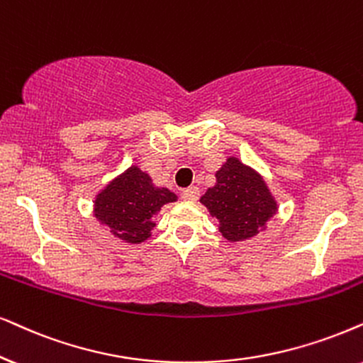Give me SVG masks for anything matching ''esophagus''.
Here are the masks:
<instances>
[{
    "label": "esophagus",
    "mask_w": 363,
    "mask_h": 363,
    "mask_svg": "<svg viewBox=\"0 0 363 363\" xmlns=\"http://www.w3.org/2000/svg\"><path fill=\"white\" fill-rule=\"evenodd\" d=\"M182 199L194 203V201L199 199V189L197 187H187V189L182 191Z\"/></svg>",
    "instance_id": "obj_1"
}]
</instances>
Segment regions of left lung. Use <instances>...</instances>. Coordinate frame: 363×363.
<instances>
[{
	"instance_id": "8db88e82",
	"label": "left lung",
	"mask_w": 363,
	"mask_h": 363,
	"mask_svg": "<svg viewBox=\"0 0 363 363\" xmlns=\"http://www.w3.org/2000/svg\"><path fill=\"white\" fill-rule=\"evenodd\" d=\"M199 201L218 219L224 240L231 242L259 235L278 213L277 199L263 176L235 155L216 171V184Z\"/></svg>"
}]
</instances>
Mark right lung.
I'll use <instances>...</instances> for the list:
<instances>
[{
    "mask_svg": "<svg viewBox=\"0 0 363 363\" xmlns=\"http://www.w3.org/2000/svg\"><path fill=\"white\" fill-rule=\"evenodd\" d=\"M176 201L172 191L155 186L147 172L130 166L97 192L94 216L116 240L140 245L152 236L160 208Z\"/></svg>",
    "mask_w": 363,
    "mask_h": 363,
    "instance_id": "1",
    "label": "right lung"
}]
</instances>
